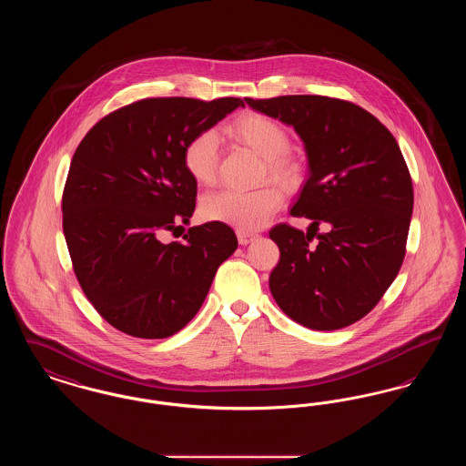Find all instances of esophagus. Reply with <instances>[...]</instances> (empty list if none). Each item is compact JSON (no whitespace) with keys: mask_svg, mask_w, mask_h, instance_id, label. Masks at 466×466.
<instances>
[{"mask_svg":"<svg viewBox=\"0 0 466 466\" xmlns=\"http://www.w3.org/2000/svg\"><path fill=\"white\" fill-rule=\"evenodd\" d=\"M236 234H238V239H239V243L241 244L251 243V241L257 238L255 232H248V230H238Z\"/></svg>","mask_w":466,"mask_h":466,"instance_id":"1","label":"esophagus"}]
</instances>
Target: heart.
<instances>
[{
	"label": "heart",
	"mask_w": 466,
	"mask_h": 466,
	"mask_svg": "<svg viewBox=\"0 0 466 466\" xmlns=\"http://www.w3.org/2000/svg\"><path fill=\"white\" fill-rule=\"evenodd\" d=\"M227 134L264 158L267 175L281 183L297 177V164L289 157V136L274 118L262 113H246L236 118ZM183 166L200 185H211L218 167V137L211 129L192 134L183 147ZM283 192L276 185L255 190H218L200 200V215L209 222H222L238 230H257L281 208Z\"/></svg>",
	"instance_id": "heart-1"
}]
</instances>
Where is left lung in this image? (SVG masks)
Here are the masks:
<instances>
[{
  "instance_id": "8db88e82",
  "label": "left lung",
  "mask_w": 466,
  "mask_h": 466,
  "mask_svg": "<svg viewBox=\"0 0 466 466\" xmlns=\"http://www.w3.org/2000/svg\"><path fill=\"white\" fill-rule=\"evenodd\" d=\"M244 101L293 126L309 158V177L289 213L312 223L308 232L289 223L270 228L279 248L270 293L308 329L353 325L376 308L403 264L414 190L399 143L351 101L329 96ZM321 222L329 230L318 235Z\"/></svg>"
}]
</instances>
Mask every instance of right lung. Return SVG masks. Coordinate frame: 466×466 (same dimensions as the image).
<instances>
[{
	"instance_id": "add662e5",
	"label": "right lung",
	"mask_w": 466,
	"mask_h": 466,
	"mask_svg": "<svg viewBox=\"0 0 466 466\" xmlns=\"http://www.w3.org/2000/svg\"><path fill=\"white\" fill-rule=\"evenodd\" d=\"M239 97H147L103 116L80 141L63 192V230L75 276L111 327L139 339L179 332L200 309L238 238L222 222L190 227L198 181L183 147Z\"/></svg>"
}]
</instances>
